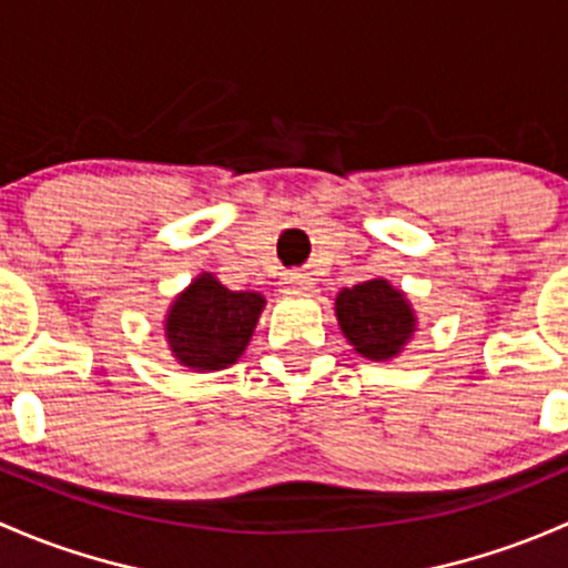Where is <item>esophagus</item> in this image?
Returning <instances> with one entry per match:
<instances>
[{
  "mask_svg": "<svg viewBox=\"0 0 568 568\" xmlns=\"http://www.w3.org/2000/svg\"><path fill=\"white\" fill-rule=\"evenodd\" d=\"M284 284L290 286V290H312V278H308L306 273H286Z\"/></svg>",
  "mask_w": 568,
  "mask_h": 568,
  "instance_id": "1",
  "label": "esophagus"
}]
</instances>
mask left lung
<instances>
[{
  "instance_id": "obj_1",
  "label": "left lung",
  "mask_w": 568,
  "mask_h": 568,
  "mask_svg": "<svg viewBox=\"0 0 568 568\" xmlns=\"http://www.w3.org/2000/svg\"><path fill=\"white\" fill-rule=\"evenodd\" d=\"M336 317L355 353L369 361L396 358L415 333V312L405 292L385 278L344 286L336 295Z\"/></svg>"
}]
</instances>
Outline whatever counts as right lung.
<instances>
[{"mask_svg":"<svg viewBox=\"0 0 568 568\" xmlns=\"http://www.w3.org/2000/svg\"><path fill=\"white\" fill-rule=\"evenodd\" d=\"M262 308L260 292H232L213 273H199L166 314L169 349L194 372L226 369L248 347Z\"/></svg>","mask_w":568,"mask_h":568,"instance_id":"1","label":"right lung"}]
</instances>
